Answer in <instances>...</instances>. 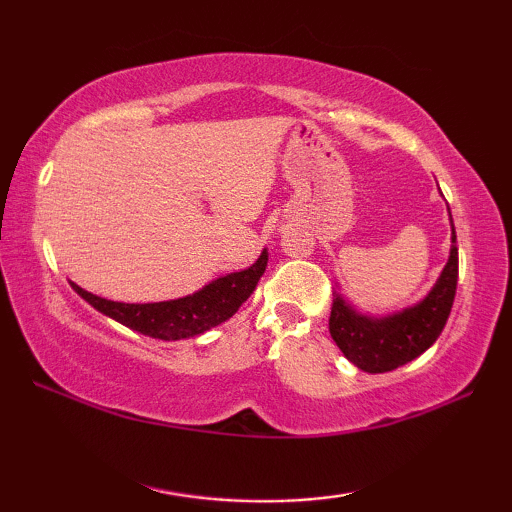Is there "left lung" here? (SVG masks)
<instances>
[{"instance_id":"left-lung-1","label":"left lung","mask_w":512,"mask_h":512,"mask_svg":"<svg viewBox=\"0 0 512 512\" xmlns=\"http://www.w3.org/2000/svg\"><path fill=\"white\" fill-rule=\"evenodd\" d=\"M452 248L449 259L431 291L411 307L386 316L363 314L352 302L334 291L329 334L345 359L363 372H391L418 359L443 332L454 305L458 282V248L452 214Z\"/></svg>"}]
</instances>
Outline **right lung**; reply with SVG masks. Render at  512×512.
<instances>
[{
  "label": "right lung",
  "instance_id": "obj_1",
  "mask_svg": "<svg viewBox=\"0 0 512 512\" xmlns=\"http://www.w3.org/2000/svg\"><path fill=\"white\" fill-rule=\"evenodd\" d=\"M268 264V250L264 248L253 266L244 271L228 273L205 284L196 293H189L185 298L164 300V302H144V305H131V302H115L81 289L79 284H72V289L90 305L101 311L117 323L126 325L144 336L160 341H180L194 339L198 334H205L207 329L225 323L239 311V307L255 291L259 277L264 275Z\"/></svg>",
  "mask_w": 512,
  "mask_h": 512
}]
</instances>
